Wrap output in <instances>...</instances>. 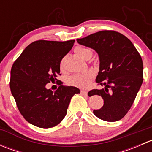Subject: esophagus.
Here are the masks:
<instances>
[{"label":"esophagus","instance_id":"34e87169","mask_svg":"<svg viewBox=\"0 0 152 152\" xmlns=\"http://www.w3.org/2000/svg\"><path fill=\"white\" fill-rule=\"evenodd\" d=\"M81 94L87 95V91H86V90H81Z\"/></svg>","mask_w":152,"mask_h":152}]
</instances>
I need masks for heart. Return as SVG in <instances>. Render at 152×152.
Returning <instances> with one entry per match:
<instances>
[{
  "mask_svg": "<svg viewBox=\"0 0 152 152\" xmlns=\"http://www.w3.org/2000/svg\"><path fill=\"white\" fill-rule=\"evenodd\" d=\"M75 52L77 55L81 56L83 59H87V58L90 57L92 56V50L91 49L88 48L77 46L74 49ZM64 65V59L61 60L59 63V67L61 69L63 68ZM95 70L93 69H88L84 72L81 73H75L72 75L70 77H68L67 80V83L69 85L73 86V87H80V88H84V87H87L90 82V79L94 76Z\"/></svg>",
  "mask_w": 152,
  "mask_h": 152,
  "instance_id": "heart-1",
  "label": "heart"
}]
</instances>
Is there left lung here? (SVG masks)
Wrapping results in <instances>:
<instances>
[{
    "mask_svg": "<svg viewBox=\"0 0 152 152\" xmlns=\"http://www.w3.org/2000/svg\"><path fill=\"white\" fill-rule=\"evenodd\" d=\"M76 40L99 56L96 82L103 87L90 90L88 96H102L104 105L93 113L105 121L121 120L131 108L143 80L140 53L126 37L115 31H101Z\"/></svg>",
    "mask_w": 152,
    "mask_h": 152,
    "instance_id": "left-lung-1",
    "label": "left lung"
}]
</instances>
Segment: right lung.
Segmentation results:
<instances>
[{
	"instance_id": "obj_1",
	"label": "right lung",
	"mask_w": 152,
	"mask_h": 152,
	"mask_svg": "<svg viewBox=\"0 0 152 152\" xmlns=\"http://www.w3.org/2000/svg\"><path fill=\"white\" fill-rule=\"evenodd\" d=\"M74 42L34 41L14 62L11 92L20 113L32 125L40 128L58 125L66 115L71 98L80 93L79 89L73 86L60 85L55 92L45 87L48 83L57 80L59 63Z\"/></svg>"
}]
</instances>
